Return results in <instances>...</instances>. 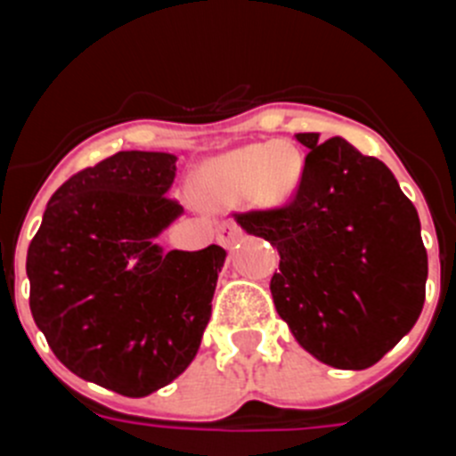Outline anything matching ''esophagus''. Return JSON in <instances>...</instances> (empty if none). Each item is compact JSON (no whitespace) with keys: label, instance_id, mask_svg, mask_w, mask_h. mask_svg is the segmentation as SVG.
<instances>
[{"label":"esophagus","instance_id":"1","mask_svg":"<svg viewBox=\"0 0 456 456\" xmlns=\"http://www.w3.org/2000/svg\"><path fill=\"white\" fill-rule=\"evenodd\" d=\"M216 240H219L221 247L225 248H232V244L241 240V232L237 231V225L232 224H221L219 231H216Z\"/></svg>","mask_w":456,"mask_h":456}]
</instances>
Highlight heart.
I'll list each match as a JSON object with an SVG mask.
<instances>
[{"label": "heart", "mask_w": 456, "mask_h": 456, "mask_svg": "<svg viewBox=\"0 0 456 456\" xmlns=\"http://www.w3.org/2000/svg\"><path fill=\"white\" fill-rule=\"evenodd\" d=\"M299 151L289 143H251L215 157L196 178V199L208 208H225L248 199L276 208L288 203L301 183Z\"/></svg>", "instance_id": "heart-1"}]
</instances>
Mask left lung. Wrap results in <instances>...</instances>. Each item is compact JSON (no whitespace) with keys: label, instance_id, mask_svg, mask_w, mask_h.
Listing matches in <instances>:
<instances>
[{"label":"left lung","instance_id":"1","mask_svg":"<svg viewBox=\"0 0 456 456\" xmlns=\"http://www.w3.org/2000/svg\"><path fill=\"white\" fill-rule=\"evenodd\" d=\"M308 148L289 205L235 215L278 248L272 297L308 354L338 370H365L413 329L425 304L420 219L377 157L333 136L297 134Z\"/></svg>","mask_w":456,"mask_h":456}]
</instances>
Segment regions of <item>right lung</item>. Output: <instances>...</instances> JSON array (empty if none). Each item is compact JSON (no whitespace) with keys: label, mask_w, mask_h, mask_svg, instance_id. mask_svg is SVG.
I'll return each instance as SVG.
<instances>
[{"label":"right lung","mask_w":456,"mask_h":456,"mask_svg":"<svg viewBox=\"0 0 456 456\" xmlns=\"http://www.w3.org/2000/svg\"><path fill=\"white\" fill-rule=\"evenodd\" d=\"M178 157L123 151L56 189L27 251L29 308L54 356L84 381L146 397L193 361L225 251H168L183 215L167 196Z\"/></svg>","instance_id":"obj_1"}]
</instances>
